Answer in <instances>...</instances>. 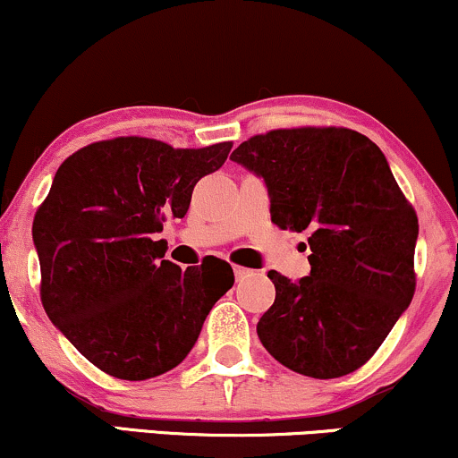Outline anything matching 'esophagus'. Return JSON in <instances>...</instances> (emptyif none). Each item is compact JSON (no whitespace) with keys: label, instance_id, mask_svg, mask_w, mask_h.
<instances>
[{"label":"esophagus","instance_id":"obj_1","mask_svg":"<svg viewBox=\"0 0 458 458\" xmlns=\"http://www.w3.org/2000/svg\"><path fill=\"white\" fill-rule=\"evenodd\" d=\"M250 269H245V267H239V265H234V276H236V280H243V277H247L250 276Z\"/></svg>","mask_w":458,"mask_h":458}]
</instances>
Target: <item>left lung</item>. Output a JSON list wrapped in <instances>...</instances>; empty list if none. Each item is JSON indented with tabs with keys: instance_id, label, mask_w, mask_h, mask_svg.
Wrapping results in <instances>:
<instances>
[{
	"instance_id": "1",
	"label": "left lung",
	"mask_w": 458,
	"mask_h": 458,
	"mask_svg": "<svg viewBox=\"0 0 458 458\" xmlns=\"http://www.w3.org/2000/svg\"><path fill=\"white\" fill-rule=\"evenodd\" d=\"M230 159L265 178L271 222L308 230L310 276L269 271L276 301L256 331L299 375L335 379L364 366L415 293L418 215L386 155L343 127L276 129Z\"/></svg>"
}]
</instances>
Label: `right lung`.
Masks as SVG:
<instances>
[{
	"mask_svg": "<svg viewBox=\"0 0 458 458\" xmlns=\"http://www.w3.org/2000/svg\"><path fill=\"white\" fill-rule=\"evenodd\" d=\"M230 148L233 141L172 148L133 135L94 141L57 167L31 225L40 299L79 353L115 379L176 368L233 288L225 260L182 271L161 260L155 241L167 217H185L196 182L219 170Z\"/></svg>",
	"mask_w": 458,
	"mask_h": 458,
	"instance_id": "add662e5",
	"label": "right lung"
}]
</instances>
